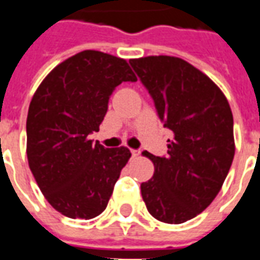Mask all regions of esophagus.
Instances as JSON below:
<instances>
[{"label":"esophagus","mask_w":260,"mask_h":260,"mask_svg":"<svg viewBox=\"0 0 260 260\" xmlns=\"http://www.w3.org/2000/svg\"><path fill=\"white\" fill-rule=\"evenodd\" d=\"M131 153H132V156H134V157H138V156H139V150H136V149H132V150H131Z\"/></svg>","instance_id":"obj_1"}]
</instances>
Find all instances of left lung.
Returning <instances> with one entry per match:
<instances>
[{
    "mask_svg": "<svg viewBox=\"0 0 260 260\" xmlns=\"http://www.w3.org/2000/svg\"><path fill=\"white\" fill-rule=\"evenodd\" d=\"M129 64L173 132L167 157L142 153L154 164L142 198L154 218L185 223L212 203L229 174L235 153L231 108L209 76L178 57L150 55Z\"/></svg>",
    "mask_w": 260,
    "mask_h": 260,
    "instance_id": "8db88e82",
    "label": "left lung"
}]
</instances>
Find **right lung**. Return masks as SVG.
I'll return each mask as SVG.
<instances>
[{"label": "right lung", "mask_w": 260, "mask_h": 260, "mask_svg": "<svg viewBox=\"0 0 260 260\" xmlns=\"http://www.w3.org/2000/svg\"><path fill=\"white\" fill-rule=\"evenodd\" d=\"M122 82H136L125 59L85 50L57 65L33 94L27 161L44 198L67 217L89 220L104 212L129 160V149H104L89 139Z\"/></svg>", "instance_id": "1"}]
</instances>
